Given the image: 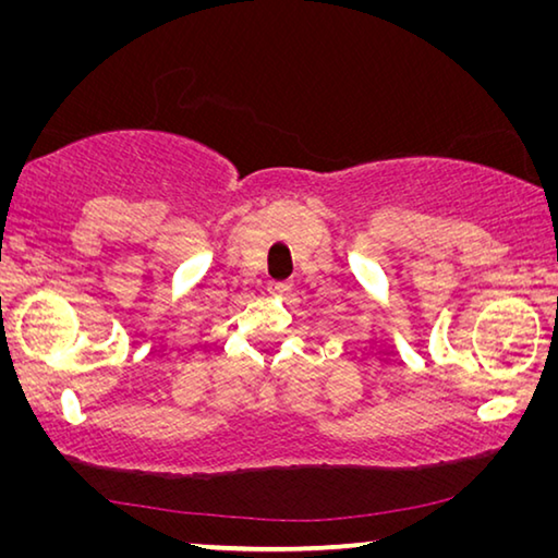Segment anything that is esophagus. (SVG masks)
Wrapping results in <instances>:
<instances>
[{
    "label": "esophagus",
    "mask_w": 558,
    "mask_h": 558,
    "mask_svg": "<svg viewBox=\"0 0 558 558\" xmlns=\"http://www.w3.org/2000/svg\"><path fill=\"white\" fill-rule=\"evenodd\" d=\"M268 292H270V295H276V298H282V295H288V292H290V286H288V282H270Z\"/></svg>",
    "instance_id": "1"
}]
</instances>
